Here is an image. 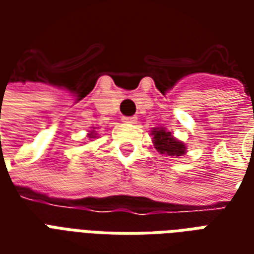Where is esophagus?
<instances>
[{
  "instance_id": "1",
  "label": "esophagus",
  "mask_w": 254,
  "mask_h": 254,
  "mask_svg": "<svg viewBox=\"0 0 254 254\" xmlns=\"http://www.w3.org/2000/svg\"><path fill=\"white\" fill-rule=\"evenodd\" d=\"M122 121L125 122V124H136L137 118L136 117H122Z\"/></svg>"
}]
</instances>
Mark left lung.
I'll return each mask as SVG.
<instances>
[{
  "label": "left lung",
  "instance_id": "obj_1",
  "mask_svg": "<svg viewBox=\"0 0 254 254\" xmlns=\"http://www.w3.org/2000/svg\"><path fill=\"white\" fill-rule=\"evenodd\" d=\"M154 145L160 154L170 155V156H182L185 154L187 147L184 143L178 141L171 136V132H166L165 129H154Z\"/></svg>",
  "mask_w": 254,
  "mask_h": 254
}]
</instances>
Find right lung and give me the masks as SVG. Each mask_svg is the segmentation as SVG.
Returning <instances> with one entry per match:
<instances>
[{
	"mask_svg": "<svg viewBox=\"0 0 254 254\" xmlns=\"http://www.w3.org/2000/svg\"><path fill=\"white\" fill-rule=\"evenodd\" d=\"M91 136H92V134H89V137H91Z\"/></svg>",
	"mask_w": 254,
	"mask_h": 254,
	"instance_id": "right-lung-1",
	"label": "right lung"
}]
</instances>
